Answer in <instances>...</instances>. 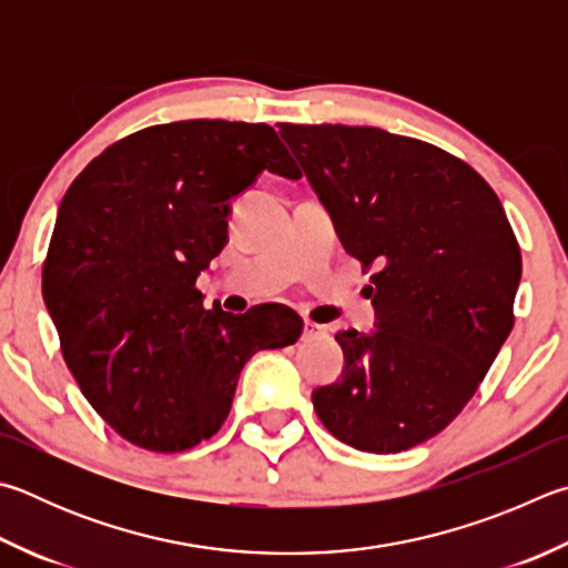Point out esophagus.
I'll list each match as a JSON object with an SVG mask.
<instances>
[{"instance_id":"34e87169","label":"esophagus","mask_w":568,"mask_h":568,"mask_svg":"<svg viewBox=\"0 0 568 568\" xmlns=\"http://www.w3.org/2000/svg\"><path fill=\"white\" fill-rule=\"evenodd\" d=\"M327 335V327L325 325H317L313 320H305V337L307 339H317V337H325Z\"/></svg>"}]
</instances>
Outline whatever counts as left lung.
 Listing matches in <instances>:
<instances>
[{"mask_svg": "<svg viewBox=\"0 0 568 568\" xmlns=\"http://www.w3.org/2000/svg\"><path fill=\"white\" fill-rule=\"evenodd\" d=\"M345 251L369 277L375 333L343 329V377L313 392L345 445L395 455L439 435L514 327L517 235L469 163L375 126L277 123Z\"/></svg>", "mask_w": 568, "mask_h": 568, "instance_id": "left-lung-1", "label": "left lung"}]
</instances>
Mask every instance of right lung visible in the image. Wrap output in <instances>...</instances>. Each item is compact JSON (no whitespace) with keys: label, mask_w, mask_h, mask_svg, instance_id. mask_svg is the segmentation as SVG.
Segmentation results:
<instances>
[{"label":"right lung","mask_w":568,"mask_h":568,"mask_svg":"<svg viewBox=\"0 0 568 568\" xmlns=\"http://www.w3.org/2000/svg\"><path fill=\"white\" fill-rule=\"evenodd\" d=\"M263 171L301 179L267 123H161L111 143L59 205L41 293L71 375L131 445L213 437L243 365L303 333L293 311H205L195 291L229 241L231 201Z\"/></svg>","instance_id":"right-lung-1"}]
</instances>
